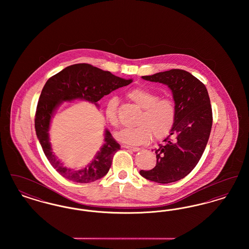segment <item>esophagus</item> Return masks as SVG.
Segmentation results:
<instances>
[{"label":"esophagus","mask_w":249,"mask_h":249,"mask_svg":"<svg viewBox=\"0 0 249 249\" xmlns=\"http://www.w3.org/2000/svg\"><path fill=\"white\" fill-rule=\"evenodd\" d=\"M123 147H125L127 149H130V150L134 151V152H138L140 150L139 147H134V146H130V145H123Z\"/></svg>","instance_id":"34e87169"}]
</instances>
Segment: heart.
Segmentation results:
<instances>
[{"instance_id":"b5f03b06","label":"heart","mask_w":249,"mask_h":249,"mask_svg":"<svg viewBox=\"0 0 249 249\" xmlns=\"http://www.w3.org/2000/svg\"><path fill=\"white\" fill-rule=\"evenodd\" d=\"M127 97L142 108L138 119V126L126 128L117 133V138L121 142L141 145L152 140L162 139L172 130L177 119V106L173 99L160 97L157 92L145 88H136L127 93ZM107 121L115 128L119 127L118 100L112 98L106 107Z\"/></svg>"}]
</instances>
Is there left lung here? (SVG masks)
<instances>
[{"mask_svg": "<svg viewBox=\"0 0 249 249\" xmlns=\"http://www.w3.org/2000/svg\"><path fill=\"white\" fill-rule=\"evenodd\" d=\"M142 77L172 89L177 119L170 135L155 149L157 164L151 170H141L140 175L160 184L176 182L195 168L208 142L213 123L209 95L204 84L185 70L172 69Z\"/></svg>", "mask_w": 249, "mask_h": 249, "instance_id": "1", "label": "left lung"}]
</instances>
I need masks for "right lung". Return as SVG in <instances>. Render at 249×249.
<instances>
[{
    "label": "right lung",
    "instance_id": "add662e5",
    "mask_svg": "<svg viewBox=\"0 0 249 249\" xmlns=\"http://www.w3.org/2000/svg\"><path fill=\"white\" fill-rule=\"evenodd\" d=\"M131 82V79L120 78L110 71H103L88 63L68 66L47 81L36 107L35 127L48 161L61 177L77 183H90L105 177L111 167L114 155L120 149V144L107 130L105 144L87 167L77 171L63 167L52 153L48 137L49 123L55 108L62 101L77 98L96 104L105 95Z\"/></svg>",
    "mask_w": 249,
    "mask_h": 249
}]
</instances>
